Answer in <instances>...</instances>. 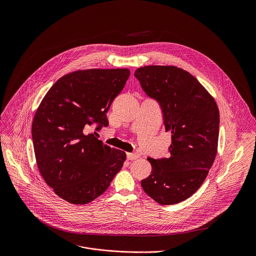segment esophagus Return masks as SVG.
<instances>
[{
	"mask_svg": "<svg viewBox=\"0 0 256 256\" xmlns=\"http://www.w3.org/2000/svg\"><path fill=\"white\" fill-rule=\"evenodd\" d=\"M139 156H140L139 154H136V152H127V160H137Z\"/></svg>",
	"mask_w": 256,
	"mask_h": 256,
	"instance_id": "obj_1",
	"label": "esophagus"
}]
</instances>
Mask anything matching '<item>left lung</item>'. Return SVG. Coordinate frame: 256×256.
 Instances as JSON below:
<instances>
[{
    "mask_svg": "<svg viewBox=\"0 0 256 256\" xmlns=\"http://www.w3.org/2000/svg\"><path fill=\"white\" fill-rule=\"evenodd\" d=\"M142 88L160 106L170 156L150 158L152 172L141 182L162 205L180 203L206 180L218 148L220 114L214 98L198 80L176 66H145L135 71Z\"/></svg>",
    "mask_w": 256,
    "mask_h": 256,
    "instance_id": "1",
    "label": "left lung"
}]
</instances>
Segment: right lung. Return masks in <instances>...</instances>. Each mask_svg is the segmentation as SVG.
I'll use <instances>...</instances> for the list:
<instances>
[{
  "label": "right lung",
  "instance_id": "obj_1",
  "mask_svg": "<svg viewBox=\"0 0 256 256\" xmlns=\"http://www.w3.org/2000/svg\"><path fill=\"white\" fill-rule=\"evenodd\" d=\"M128 69L78 70L60 78L43 98L32 134L38 170L54 192L76 205L100 196L121 170L126 154L104 145L84 128L108 126L106 112L123 90Z\"/></svg>",
  "mask_w": 256,
  "mask_h": 256
}]
</instances>
